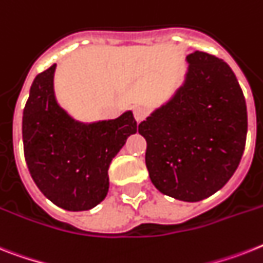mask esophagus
Returning <instances> with one entry per match:
<instances>
[{"label":"esophagus","instance_id":"esophagus-1","mask_svg":"<svg viewBox=\"0 0 263 263\" xmlns=\"http://www.w3.org/2000/svg\"><path fill=\"white\" fill-rule=\"evenodd\" d=\"M134 116H135V120L138 121V123L143 121L147 117L146 108H143V106H135V108H134Z\"/></svg>","mask_w":263,"mask_h":263}]
</instances>
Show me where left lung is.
Masks as SVG:
<instances>
[{
	"instance_id": "obj_1",
	"label": "left lung",
	"mask_w": 263,
	"mask_h": 263,
	"mask_svg": "<svg viewBox=\"0 0 263 263\" xmlns=\"http://www.w3.org/2000/svg\"><path fill=\"white\" fill-rule=\"evenodd\" d=\"M185 82L170 101L139 124L146 166L161 193L201 201L228 182L242 159L247 109L235 74L201 51L186 57Z\"/></svg>"
}]
</instances>
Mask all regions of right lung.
I'll list each match as a JSON object with an SVG mask.
<instances>
[{
  "label": "right lung",
  "instance_id": "add662e5",
  "mask_svg": "<svg viewBox=\"0 0 263 263\" xmlns=\"http://www.w3.org/2000/svg\"><path fill=\"white\" fill-rule=\"evenodd\" d=\"M55 67L32 82L23 112L25 162L36 186L55 205L87 211L106 197L110 162L139 127L131 110L115 120H74L55 98Z\"/></svg>",
  "mask_w": 263,
  "mask_h": 263
}]
</instances>
